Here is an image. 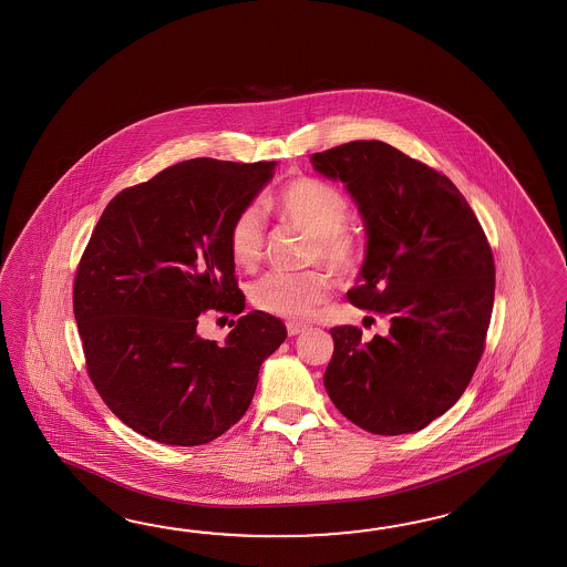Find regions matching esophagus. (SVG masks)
<instances>
[{"label": "esophagus", "instance_id": "1", "mask_svg": "<svg viewBox=\"0 0 567 567\" xmlns=\"http://www.w3.org/2000/svg\"><path fill=\"white\" fill-rule=\"evenodd\" d=\"M306 330V324H300V322H288V334L290 337H296V334H300Z\"/></svg>", "mask_w": 567, "mask_h": 567}]
</instances>
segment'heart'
<instances>
[{
  "label": "heart",
  "instance_id": "b5f03b06",
  "mask_svg": "<svg viewBox=\"0 0 567 567\" xmlns=\"http://www.w3.org/2000/svg\"><path fill=\"white\" fill-rule=\"evenodd\" d=\"M279 216L310 237L308 261L327 265L332 274L349 277L359 265V243L344 228L349 204L339 189L315 177H298L276 196ZM235 264L250 267L264 255L265 225L261 210L247 206L238 212L228 233ZM329 276L322 271L279 274L269 271L250 284L249 298L259 310L281 318H303L324 302Z\"/></svg>",
  "mask_w": 567,
  "mask_h": 567
}]
</instances>
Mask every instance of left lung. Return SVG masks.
<instances>
[{
	"instance_id": "obj_1",
	"label": "left lung",
	"mask_w": 567,
	"mask_h": 567,
	"mask_svg": "<svg viewBox=\"0 0 567 567\" xmlns=\"http://www.w3.org/2000/svg\"><path fill=\"white\" fill-rule=\"evenodd\" d=\"M312 167L342 182L365 226L353 306L390 320L385 337L330 329L324 388L342 416L373 435L421 431L465 392L484 353L494 259L453 182L382 141L315 153Z\"/></svg>"
}]
</instances>
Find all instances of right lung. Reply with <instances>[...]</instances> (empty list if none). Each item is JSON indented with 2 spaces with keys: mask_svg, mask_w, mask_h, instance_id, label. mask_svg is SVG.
Listing matches in <instances>:
<instances>
[{
  "mask_svg": "<svg viewBox=\"0 0 567 567\" xmlns=\"http://www.w3.org/2000/svg\"><path fill=\"white\" fill-rule=\"evenodd\" d=\"M276 167L189 158L120 192L95 225L73 312L93 385L132 431L196 447L249 409L286 324L252 310L218 344L199 337L198 317L245 310L228 233Z\"/></svg>",
  "mask_w": 567,
  "mask_h": 567,
  "instance_id": "1",
  "label": "right lung"
}]
</instances>
